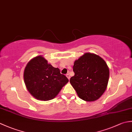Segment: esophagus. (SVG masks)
Masks as SVG:
<instances>
[{
	"label": "esophagus",
	"instance_id": "34e87169",
	"mask_svg": "<svg viewBox=\"0 0 132 132\" xmlns=\"http://www.w3.org/2000/svg\"><path fill=\"white\" fill-rule=\"evenodd\" d=\"M66 76V77H67V78H68V79L69 80V79H70V75H69V74H67Z\"/></svg>",
	"mask_w": 132,
	"mask_h": 132
}]
</instances>
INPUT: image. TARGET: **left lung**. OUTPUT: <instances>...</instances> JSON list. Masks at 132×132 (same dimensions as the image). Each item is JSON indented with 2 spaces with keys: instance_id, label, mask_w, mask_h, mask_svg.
<instances>
[{
  "instance_id": "obj_1",
  "label": "left lung",
  "mask_w": 132,
  "mask_h": 132,
  "mask_svg": "<svg viewBox=\"0 0 132 132\" xmlns=\"http://www.w3.org/2000/svg\"><path fill=\"white\" fill-rule=\"evenodd\" d=\"M74 76L70 80L80 99L87 102L96 100L105 92L108 85L109 70L102 58L86 53L74 62Z\"/></svg>"
}]
</instances>
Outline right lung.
<instances>
[{
    "instance_id": "1",
    "label": "right lung",
    "mask_w": 132,
    "mask_h": 132,
    "mask_svg": "<svg viewBox=\"0 0 132 132\" xmlns=\"http://www.w3.org/2000/svg\"><path fill=\"white\" fill-rule=\"evenodd\" d=\"M24 80L29 93L36 99L43 101L54 99L69 82L60 69L47 63L41 55L33 58L27 63Z\"/></svg>"
}]
</instances>
